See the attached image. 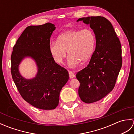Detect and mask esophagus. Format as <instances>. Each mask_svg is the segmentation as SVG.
Returning a JSON list of instances; mask_svg holds the SVG:
<instances>
[{"label": "esophagus", "instance_id": "esophagus-1", "mask_svg": "<svg viewBox=\"0 0 134 134\" xmlns=\"http://www.w3.org/2000/svg\"><path fill=\"white\" fill-rule=\"evenodd\" d=\"M69 76L70 78H73L75 77V75L74 74V73L72 71H69Z\"/></svg>", "mask_w": 134, "mask_h": 134}]
</instances>
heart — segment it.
<instances>
[{"label":"heart","mask_w":134,"mask_h":134,"mask_svg":"<svg viewBox=\"0 0 134 134\" xmlns=\"http://www.w3.org/2000/svg\"><path fill=\"white\" fill-rule=\"evenodd\" d=\"M96 36L90 28L74 29L61 34L58 41L49 44V51L57 63H62L69 56L68 63L70 67H75L79 62L85 63L93 55L96 47Z\"/></svg>","instance_id":"heart-1"}]
</instances>
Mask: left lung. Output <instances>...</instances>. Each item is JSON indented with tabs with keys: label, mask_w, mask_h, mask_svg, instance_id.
I'll return each instance as SVG.
<instances>
[{
	"label": "left lung",
	"mask_w": 134,
	"mask_h": 134,
	"mask_svg": "<svg viewBox=\"0 0 134 134\" xmlns=\"http://www.w3.org/2000/svg\"><path fill=\"white\" fill-rule=\"evenodd\" d=\"M89 24L96 35V49L89 64L76 73L78 94L87 104L100 100L114 88L122 65L121 46L112 24L105 17L79 18Z\"/></svg>",
	"instance_id": "1"
}]
</instances>
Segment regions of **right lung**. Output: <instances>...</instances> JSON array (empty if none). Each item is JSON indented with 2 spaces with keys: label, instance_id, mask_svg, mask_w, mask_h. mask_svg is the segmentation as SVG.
<instances>
[{
  "label": "right lung",
  "instance_id": "1",
  "mask_svg": "<svg viewBox=\"0 0 134 134\" xmlns=\"http://www.w3.org/2000/svg\"><path fill=\"white\" fill-rule=\"evenodd\" d=\"M55 25L46 23L27 26L13 47L11 72L17 89L24 100L37 108L55 109L60 91L69 80L67 70L55 63L49 51L51 36ZM36 61L38 72L35 78L26 80L20 75L18 66L25 57Z\"/></svg>",
  "mask_w": 134,
  "mask_h": 134
}]
</instances>
